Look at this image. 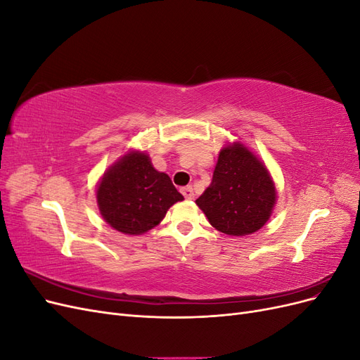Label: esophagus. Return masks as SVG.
<instances>
[{
    "label": "esophagus",
    "mask_w": 360,
    "mask_h": 360,
    "mask_svg": "<svg viewBox=\"0 0 360 360\" xmlns=\"http://www.w3.org/2000/svg\"><path fill=\"white\" fill-rule=\"evenodd\" d=\"M181 193H183V197L186 198V200H193V189H192V186L183 188V189H181Z\"/></svg>",
    "instance_id": "esophagus-1"
}]
</instances>
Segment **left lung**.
<instances>
[{
  "mask_svg": "<svg viewBox=\"0 0 360 360\" xmlns=\"http://www.w3.org/2000/svg\"><path fill=\"white\" fill-rule=\"evenodd\" d=\"M275 201L269 171L237 143L221 150L210 186L197 204L217 231L248 236L269 221Z\"/></svg>",
  "mask_w": 360,
  "mask_h": 360,
  "instance_id": "8db88e82",
  "label": "left lung"
}]
</instances>
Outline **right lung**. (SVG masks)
<instances>
[{"label":"right lung","mask_w":360,"mask_h":360,"mask_svg":"<svg viewBox=\"0 0 360 360\" xmlns=\"http://www.w3.org/2000/svg\"><path fill=\"white\" fill-rule=\"evenodd\" d=\"M183 200L168 174L153 168L150 158L130 151L108 171L99 188L97 204L103 219L117 231L143 234L156 226L172 204Z\"/></svg>","instance_id":"1"}]
</instances>
